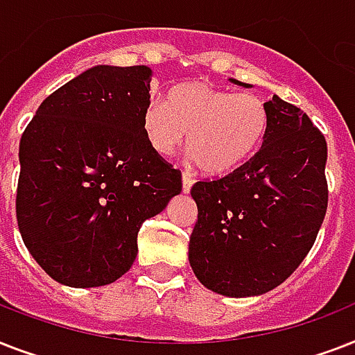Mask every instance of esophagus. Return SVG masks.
I'll return each mask as SVG.
<instances>
[{
	"mask_svg": "<svg viewBox=\"0 0 355 355\" xmlns=\"http://www.w3.org/2000/svg\"><path fill=\"white\" fill-rule=\"evenodd\" d=\"M191 186H193V178H191V175H189V173H184L182 175V191L184 193H189Z\"/></svg>",
	"mask_w": 355,
	"mask_h": 355,
	"instance_id": "1",
	"label": "esophagus"
}]
</instances>
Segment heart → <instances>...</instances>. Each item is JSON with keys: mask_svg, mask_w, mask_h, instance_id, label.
<instances>
[{"mask_svg": "<svg viewBox=\"0 0 355 355\" xmlns=\"http://www.w3.org/2000/svg\"><path fill=\"white\" fill-rule=\"evenodd\" d=\"M169 105L153 101L144 112V132L160 156H171L188 130V150L210 175H225L250 160L263 144L269 110L259 96L234 94L195 80L175 86Z\"/></svg>", "mask_w": 355, "mask_h": 355, "instance_id": "1", "label": "heart"}]
</instances>
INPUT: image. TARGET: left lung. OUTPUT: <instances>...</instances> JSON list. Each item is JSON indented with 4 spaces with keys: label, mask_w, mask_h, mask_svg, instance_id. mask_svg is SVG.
Returning a JSON list of instances; mask_svg holds the SVG:
<instances>
[{
    "label": "left lung",
    "mask_w": 355,
    "mask_h": 355,
    "mask_svg": "<svg viewBox=\"0 0 355 355\" xmlns=\"http://www.w3.org/2000/svg\"><path fill=\"white\" fill-rule=\"evenodd\" d=\"M265 105L269 128L258 153L191 188L199 214L189 263L202 286L227 297L261 295L287 280L313 247L328 208L324 134L278 96Z\"/></svg>",
    "instance_id": "8db88e82"
}]
</instances>
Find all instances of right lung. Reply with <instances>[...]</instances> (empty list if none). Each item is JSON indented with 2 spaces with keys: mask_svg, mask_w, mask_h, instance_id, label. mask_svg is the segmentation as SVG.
<instances>
[{
  "mask_svg": "<svg viewBox=\"0 0 355 355\" xmlns=\"http://www.w3.org/2000/svg\"><path fill=\"white\" fill-rule=\"evenodd\" d=\"M147 66H96L46 97L19 139L16 219L25 247L58 284L121 278L138 232L182 191V173L150 147Z\"/></svg>",
  "mask_w": 355,
  "mask_h": 355,
  "instance_id": "obj_1",
  "label": "right lung"
}]
</instances>
